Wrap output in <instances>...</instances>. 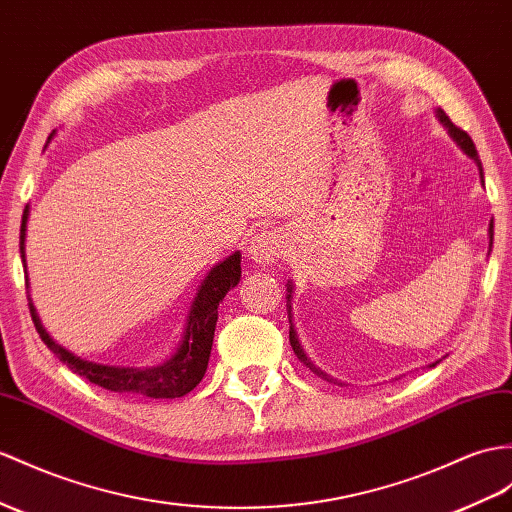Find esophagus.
I'll use <instances>...</instances> for the list:
<instances>
[{
    "label": "esophagus",
    "instance_id": "1",
    "mask_svg": "<svg viewBox=\"0 0 512 512\" xmlns=\"http://www.w3.org/2000/svg\"><path fill=\"white\" fill-rule=\"evenodd\" d=\"M284 249H286V243H284L282 232L276 228H265L252 236L247 254L249 258L256 260L258 265H269L271 260L282 258Z\"/></svg>",
    "mask_w": 512,
    "mask_h": 512
}]
</instances>
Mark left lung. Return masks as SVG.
Masks as SVG:
<instances>
[{
    "label": "left lung",
    "mask_w": 512,
    "mask_h": 512,
    "mask_svg": "<svg viewBox=\"0 0 512 512\" xmlns=\"http://www.w3.org/2000/svg\"><path fill=\"white\" fill-rule=\"evenodd\" d=\"M436 117H439V121L443 123V126L447 128V132H450V136H452V139L458 143V147L460 149H463V152L473 160V162H476V165H478V171H480V178H482V182H484V171H482V162H480V158H478V152H476V145H473V141H471V136L465 132V130H460V128H456L454 126V123L450 121V117H447L445 115V112L441 110V108H436ZM489 239H491V245H493V221L489 223ZM286 286H289V289H286V291H289V295H286V297H289V304H291V299H293V282H289V284H286ZM289 321H291V306H289ZM289 341H291V347H293V352L297 354V358L299 360H302V363L310 369V371H313V373H317V376H321L323 380H328V382H334V378H330L328 376V373H323L321 369H317L313 363H310V360H308V356L304 354V350H302V345H299V341H297V334H295V328H293V323H291V330H289ZM436 363H432L430 367H434Z\"/></svg>",
    "instance_id": "obj_1"
}]
</instances>
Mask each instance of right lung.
Instances as JSON below:
<instances>
[{
  "instance_id": "obj_1",
  "label": "right lung",
  "mask_w": 512,
  "mask_h": 512,
  "mask_svg": "<svg viewBox=\"0 0 512 512\" xmlns=\"http://www.w3.org/2000/svg\"><path fill=\"white\" fill-rule=\"evenodd\" d=\"M54 132L49 134L47 143L52 141ZM30 206H26L21 217V234H19V249L21 260L26 263V228H28ZM241 280V252H234L226 260H221L213 269L206 273V278L199 284V289L193 297V304L186 317V328L178 350L173 352L169 360L156 367H112L99 365L91 360H82L73 356L65 347L58 345L52 336L47 334L43 323L36 315V308L30 299V313L36 330H39L43 343L52 350L62 363H65L73 373L86 378L89 382L102 386V389L115 393H139L154 400H173L191 393L195 386L202 382L210 350H213L215 328H217V308L219 302L230 289H234ZM28 286V278H26Z\"/></svg>"
}]
</instances>
